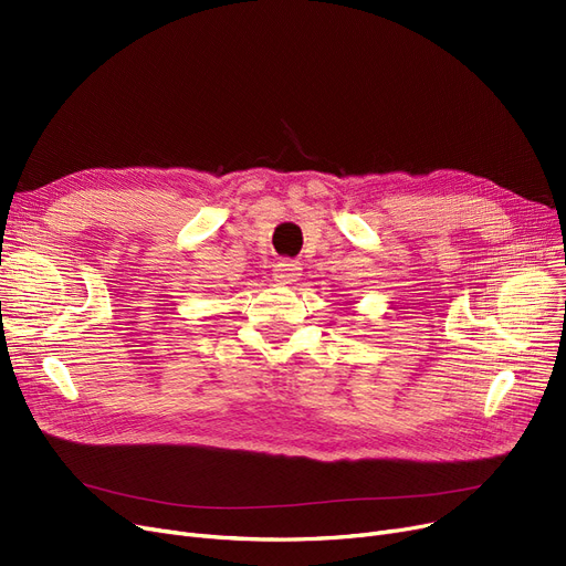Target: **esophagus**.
<instances>
[{"label":"esophagus","mask_w":566,"mask_h":566,"mask_svg":"<svg viewBox=\"0 0 566 566\" xmlns=\"http://www.w3.org/2000/svg\"><path fill=\"white\" fill-rule=\"evenodd\" d=\"M301 263L298 261H291V259H282L277 265H275V282L277 284H293V282H298V277H301Z\"/></svg>","instance_id":"34e87169"}]
</instances>
